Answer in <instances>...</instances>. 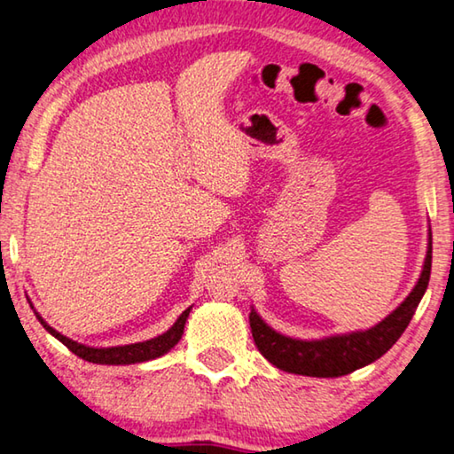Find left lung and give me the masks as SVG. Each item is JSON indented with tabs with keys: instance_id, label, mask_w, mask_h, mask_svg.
I'll return each mask as SVG.
<instances>
[{
	"instance_id": "1",
	"label": "left lung",
	"mask_w": 454,
	"mask_h": 454,
	"mask_svg": "<svg viewBox=\"0 0 454 454\" xmlns=\"http://www.w3.org/2000/svg\"><path fill=\"white\" fill-rule=\"evenodd\" d=\"M432 270V233L428 238V252H426L422 274L407 294V299L395 311L371 330L338 333L324 340H297L282 336L274 332L264 319L252 309L249 313V327L262 356L272 363L276 369L305 374V377H344V374L363 369L383 356L395 341L402 338L405 327L416 313L426 288H428Z\"/></svg>"
}]
</instances>
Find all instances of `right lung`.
Here are the masks:
<instances>
[{
	"label": "right lung",
	"mask_w": 454,
	"mask_h": 454,
	"mask_svg": "<svg viewBox=\"0 0 454 454\" xmlns=\"http://www.w3.org/2000/svg\"><path fill=\"white\" fill-rule=\"evenodd\" d=\"M190 309L188 307L186 311H184L178 319H176V324L169 327L166 333H161V336L157 338H151L145 341H137V344H127V346H114V348H91V346H85V344H77V341L69 340L67 336H63V333H59L57 330H52V327L44 321L41 315L36 311V317L41 321L44 330H47L51 336H55L59 341H63L65 346L69 348L71 352L77 354V356L88 360V363H94V364H135V363H145V360H153V358H160L163 354L172 350V348L178 344L182 333H184V325H186V319L190 315Z\"/></svg>",
	"instance_id": "right-lung-1"
}]
</instances>
